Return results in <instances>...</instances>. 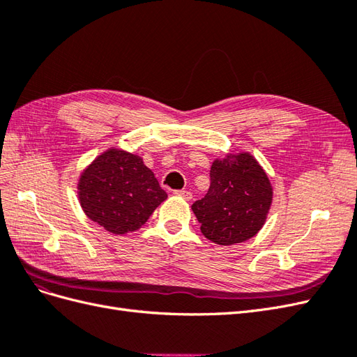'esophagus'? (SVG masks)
<instances>
[{"instance_id":"esophagus-1","label":"esophagus","mask_w":357,"mask_h":357,"mask_svg":"<svg viewBox=\"0 0 357 357\" xmlns=\"http://www.w3.org/2000/svg\"><path fill=\"white\" fill-rule=\"evenodd\" d=\"M174 193L177 197H181L183 199H186V201L192 199V192H189V190H174Z\"/></svg>"}]
</instances>
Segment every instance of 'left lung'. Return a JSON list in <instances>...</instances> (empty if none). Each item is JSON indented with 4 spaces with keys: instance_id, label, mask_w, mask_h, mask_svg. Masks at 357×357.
I'll return each mask as SVG.
<instances>
[{
    "instance_id": "obj_1",
    "label": "left lung",
    "mask_w": 357,
    "mask_h": 357,
    "mask_svg": "<svg viewBox=\"0 0 357 357\" xmlns=\"http://www.w3.org/2000/svg\"><path fill=\"white\" fill-rule=\"evenodd\" d=\"M273 199L265 171L247 153L234 160H214L210 189L193 202L192 210L204 236L215 244L231 245L252 238L262 228Z\"/></svg>"
}]
</instances>
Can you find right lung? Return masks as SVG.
<instances>
[{
  "label": "right lung",
  "instance_id": "add662e5",
  "mask_svg": "<svg viewBox=\"0 0 357 357\" xmlns=\"http://www.w3.org/2000/svg\"><path fill=\"white\" fill-rule=\"evenodd\" d=\"M79 197L91 220L112 234H126L142 228L167 192L142 158L112 149L83 172Z\"/></svg>",
  "mask_w": 357,
  "mask_h": 357
}]
</instances>
